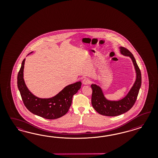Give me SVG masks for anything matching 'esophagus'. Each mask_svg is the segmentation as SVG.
<instances>
[{"label": "esophagus", "instance_id": "esophagus-1", "mask_svg": "<svg viewBox=\"0 0 158 158\" xmlns=\"http://www.w3.org/2000/svg\"><path fill=\"white\" fill-rule=\"evenodd\" d=\"M90 80L89 79V78H85L83 80V83L84 85H88L90 83Z\"/></svg>", "mask_w": 158, "mask_h": 158}]
</instances>
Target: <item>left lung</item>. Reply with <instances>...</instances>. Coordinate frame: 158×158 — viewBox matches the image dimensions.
<instances>
[{"instance_id":"obj_1","label":"left lung","mask_w":158,"mask_h":158,"mask_svg":"<svg viewBox=\"0 0 158 158\" xmlns=\"http://www.w3.org/2000/svg\"><path fill=\"white\" fill-rule=\"evenodd\" d=\"M119 48L120 52L122 55L129 57L131 59L136 73L135 81L126 96L118 101L108 100L100 86L92 84L91 104L94 109L101 115L116 116L129 110L137 100L141 85V73L133 55L126 48L120 47Z\"/></svg>"}]
</instances>
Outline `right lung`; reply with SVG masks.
<instances>
[{"instance_id": "obj_1", "label": "right lung", "mask_w": 158, "mask_h": 158, "mask_svg": "<svg viewBox=\"0 0 158 158\" xmlns=\"http://www.w3.org/2000/svg\"><path fill=\"white\" fill-rule=\"evenodd\" d=\"M25 61V58L22 62L18 73L17 86L26 108L35 115L48 119H58L65 115L72 104L73 96L81 87V81L68 85L51 98H39L29 91L25 85L24 79Z\"/></svg>"}]
</instances>
